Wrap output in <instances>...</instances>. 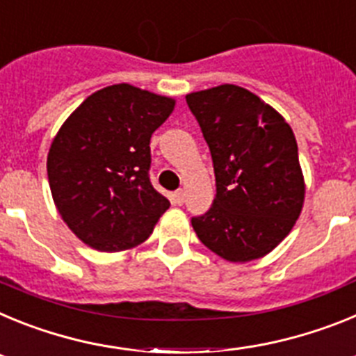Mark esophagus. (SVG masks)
Here are the masks:
<instances>
[{
    "label": "esophagus",
    "instance_id": "esophagus-1",
    "mask_svg": "<svg viewBox=\"0 0 356 356\" xmlns=\"http://www.w3.org/2000/svg\"><path fill=\"white\" fill-rule=\"evenodd\" d=\"M184 201H185V193L181 191V188L172 194V203H175V205H184Z\"/></svg>",
    "mask_w": 356,
    "mask_h": 356
}]
</instances>
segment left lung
I'll return each instance as SVG.
<instances>
[{"mask_svg": "<svg viewBox=\"0 0 356 356\" xmlns=\"http://www.w3.org/2000/svg\"><path fill=\"white\" fill-rule=\"evenodd\" d=\"M203 131L216 197L193 228L228 262L262 259L291 234L305 201L298 144L284 115L257 94L225 83L185 96Z\"/></svg>", "mask_w": 356, "mask_h": 356, "instance_id": "left-lung-1", "label": "left lung"}]
</instances>
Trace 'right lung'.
Listing matches in <instances>:
<instances>
[{
  "instance_id": "obj_1",
  "label": "right lung",
  "mask_w": 356,
  "mask_h": 356,
  "mask_svg": "<svg viewBox=\"0 0 356 356\" xmlns=\"http://www.w3.org/2000/svg\"><path fill=\"white\" fill-rule=\"evenodd\" d=\"M172 97L130 83L90 94L64 121L48 153L55 207L87 246L115 253L153 234L169 200L149 180L151 135Z\"/></svg>"
}]
</instances>
